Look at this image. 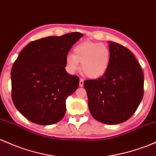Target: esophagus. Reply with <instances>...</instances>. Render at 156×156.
Listing matches in <instances>:
<instances>
[{"instance_id":"esophagus-1","label":"esophagus","mask_w":156,"mask_h":156,"mask_svg":"<svg viewBox=\"0 0 156 156\" xmlns=\"http://www.w3.org/2000/svg\"><path fill=\"white\" fill-rule=\"evenodd\" d=\"M79 86H80V87H83V80L82 79V78H80Z\"/></svg>"}]
</instances>
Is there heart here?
Here are the masks:
<instances>
[{"label":"heart","instance_id":"b5f03b06","mask_svg":"<svg viewBox=\"0 0 156 156\" xmlns=\"http://www.w3.org/2000/svg\"><path fill=\"white\" fill-rule=\"evenodd\" d=\"M111 60L109 47L104 44L84 41L75 46L73 55L66 57V68L70 73L79 69L88 78H97L102 76L108 69Z\"/></svg>","mask_w":156,"mask_h":156}]
</instances>
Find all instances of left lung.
<instances>
[{
  "label": "left lung",
  "mask_w": 156,
  "mask_h": 156,
  "mask_svg": "<svg viewBox=\"0 0 156 156\" xmlns=\"http://www.w3.org/2000/svg\"><path fill=\"white\" fill-rule=\"evenodd\" d=\"M111 60L103 76L83 82L92 117L107 124L124 122L135 113L144 95V75L127 48L109 41Z\"/></svg>",
  "instance_id": "1"
}]
</instances>
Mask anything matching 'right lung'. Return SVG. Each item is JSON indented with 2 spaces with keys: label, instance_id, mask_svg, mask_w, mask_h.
Instances as JSON below:
<instances>
[{
  "label": "right lung",
  "instance_id": "obj_1",
  "mask_svg": "<svg viewBox=\"0 0 156 156\" xmlns=\"http://www.w3.org/2000/svg\"><path fill=\"white\" fill-rule=\"evenodd\" d=\"M82 36L72 32L44 37L20 52L11 71L12 98L29 121L50 125L64 118L66 98L79 85V78L65 69L66 57Z\"/></svg>",
  "mask_w": 156,
  "mask_h": 156
}]
</instances>
